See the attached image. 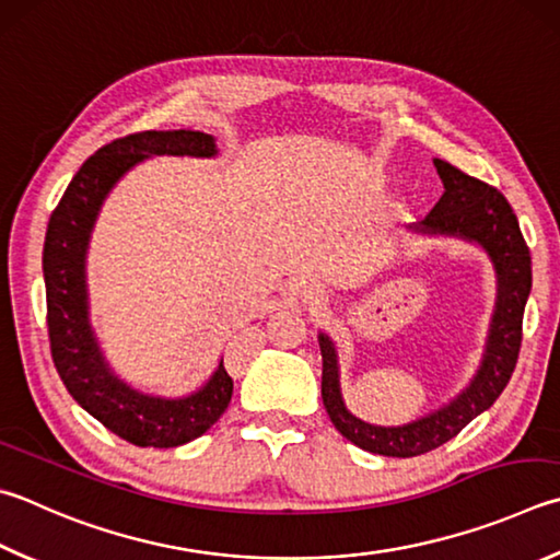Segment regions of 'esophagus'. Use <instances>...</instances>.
Here are the masks:
<instances>
[{
	"label": "esophagus",
	"mask_w": 560,
	"mask_h": 560,
	"mask_svg": "<svg viewBox=\"0 0 560 560\" xmlns=\"http://www.w3.org/2000/svg\"><path fill=\"white\" fill-rule=\"evenodd\" d=\"M303 296H306V299H315V289H308V291H303Z\"/></svg>",
	"instance_id": "1"
}]
</instances>
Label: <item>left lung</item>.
Instances as JSON below:
<instances>
[{"mask_svg":"<svg viewBox=\"0 0 560 560\" xmlns=\"http://www.w3.org/2000/svg\"><path fill=\"white\" fill-rule=\"evenodd\" d=\"M433 164L445 192L416 230L425 232V235H455L477 242L490 254L497 271V303L490 340H487L482 368L475 374L472 384L448 406L413 423H364L345 409L335 348L328 335L320 332L318 338L323 354L320 394L332 425L345 439L360 445L362 451L389 457H413L441 448L443 443L455 439L475 416H480L497 401V396L510 384L516 360H520L524 306L528 291H532V254H528L520 220H516L506 198L494 186L463 174L448 161L435 159Z\"/></svg>","mask_w":560,"mask_h":560,"instance_id":"8db88e82","label":"left lung"}]
</instances>
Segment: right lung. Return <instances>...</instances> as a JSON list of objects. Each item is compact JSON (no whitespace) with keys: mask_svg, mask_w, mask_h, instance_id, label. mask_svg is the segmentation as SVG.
<instances>
[{"mask_svg":"<svg viewBox=\"0 0 560 560\" xmlns=\"http://www.w3.org/2000/svg\"><path fill=\"white\" fill-rule=\"evenodd\" d=\"M151 154L215 156V139L202 131H137L97 149L50 212L44 242L46 323L54 364L70 396L107 431L139 448H176L206 433L232 399L225 368L183 399H159L119 382L105 364L88 320L85 252L109 188Z\"/></svg>","mask_w":560,"mask_h":560,"instance_id":"obj_1","label":"right lung"}]
</instances>
